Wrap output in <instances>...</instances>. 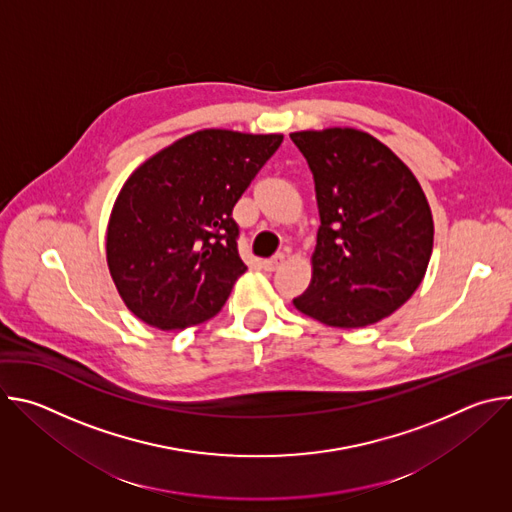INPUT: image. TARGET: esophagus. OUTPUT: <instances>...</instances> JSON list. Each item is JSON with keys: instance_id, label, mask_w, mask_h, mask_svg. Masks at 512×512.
<instances>
[{"instance_id": "1", "label": "esophagus", "mask_w": 512, "mask_h": 512, "mask_svg": "<svg viewBox=\"0 0 512 512\" xmlns=\"http://www.w3.org/2000/svg\"><path fill=\"white\" fill-rule=\"evenodd\" d=\"M283 263H285V255H275V257H271V259H267V261H263V269L265 271H277L279 267H283Z\"/></svg>"}]
</instances>
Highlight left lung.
<instances>
[{
	"label": "left lung",
	"instance_id": "8db88e82",
	"mask_svg": "<svg viewBox=\"0 0 512 512\" xmlns=\"http://www.w3.org/2000/svg\"><path fill=\"white\" fill-rule=\"evenodd\" d=\"M314 174L320 212L312 281L296 310L334 328L371 326L425 277L433 216L413 172L354 127L289 133Z\"/></svg>",
	"mask_w": 512,
	"mask_h": 512
}]
</instances>
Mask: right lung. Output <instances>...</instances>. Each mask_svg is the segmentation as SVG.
<instances>
[{
    "label": "right lung",
    "instance_id": "1",
    "mask_svg": "<svg viewBox=\"0 0 512 512\" xmlns=\"http://www.w3.org/2000/svg\"><path fill=\"white\" fill-rule=\"evenodd\" d=\"M281 133L200 129L133 170L107 225V265L145 324L182 330L218 314L247 271L233 206Z\"/></svg>",
    "mask_w": 512,
    "mask_h": 512
}]
</instances>
